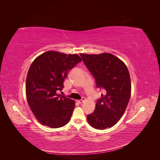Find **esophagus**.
Listing matches in <instances>:
<instances>
[{
    "mask_svg": "<svg viewBox=\"0 0 160 160\" xmlns=\"http://www.w3.org/2000/svg\"><path fill=\"white\" fill-rule=\"evenodd\" d=\"M84 98H82V99H81V100H78V102L79 103V104H82L83 102H84Z\"/></svg>",
    "mask_w": 160,
    "mask_h": 160,
    "instance_id": "obj_1",
    "label": "esophagus"
}]
</instances>
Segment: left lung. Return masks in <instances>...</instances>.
Masks as SVG:
<instances>
[{
    "mask_svg": "<svg viewBox=\"0 0 160 160\" xmlns=\"http://www.w3.org/2000/svg\"><path fill=\"white\" fill-rule=\"evenodd\" d=\"M83 62L93 75L98 89H104L96 108L87 115L89 124L103 130L117 123L123 115L131 98V83L125 64L113 54L81 53Z\"/></svg>",
    "mask_w": 160,
    "mask_h": 160,
    "instance_id": "8db88e82",
    "label": "left lung"
}]
</instances>
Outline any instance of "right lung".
<instances>
[{"mask_svg":"<svg viewBox=\"0 0 160 160\" xmlns=\"http://www.w3.org/2000/svg\"><path fill=\"white\" fill-rule=\"evenodd\" d=\"M82 61L77 54L49 51L33 60L26 80L29 106L40 123L59 128L69 122L75 107L73 100L57 93L62 91L68 71Z\"/></svg>","mask_w":160,"mask_h":160,"instance_id":"right-lung-1","label":"right lung"}]
</instances>
